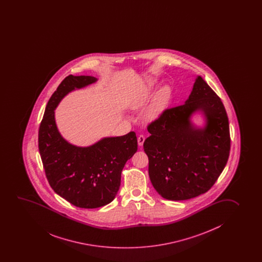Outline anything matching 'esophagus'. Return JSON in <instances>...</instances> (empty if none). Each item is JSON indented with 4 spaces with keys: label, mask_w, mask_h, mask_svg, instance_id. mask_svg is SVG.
Returning a JSON list of instances; mask_svg holds the SVG:
<instances>
[{
    "label": "esophagus",
    "mask_w": 262,
    "mask_h": 262,
    "mask_svg": "<svg viewBox=\"0 0 262 262\" xmlns=\"http://www.w3.org/2000/svg\"><path fill=\"white\" fill-rule=\"evenodd\" d=\"M145 141V137L143 135H140V136L138 137V144L139 146H142L143 143H144Z\"/></svg>",
    "instance_id": "1"
}]
</instances>
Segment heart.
<instances>
[{"instance_id": "heart-1", "label": "heart", "mask_w": 262, "mask_h": 262, "mask_svg": "<svg viewBox=\"0 0 262 262\" xmlns=\"http://www.w3.org/2000/svg\"><path fill=\"white\" fill-rule=\"evenodd\" d=\"M158 81L156 79H149L145 81L134 96L132 107L133 109H140L148 105L152 100L148 112L149 119H156L166 110L167 105L170 102L172 92L167 84L161 85L158 91L154 94Z\"/></svg>"}]
</instances>
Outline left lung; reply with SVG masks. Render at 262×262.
<instances>
[{
  "instance_id": "8db88e82",
  "label": "left lung",
  "mask_w": 262,
  "mask_h": 262,
  "mask_svg": "<svg viewBox=\"0 0 262 262\" xmlns=\"http://www.w3.org/2000/svg\"><path fill=\"white\" fill-rule=\"evenodd\" d=\"M203 119L196 126L195 114ZM144 141L148 176L156 191L167 200L181 201L207 192L227 163L230 129L221 99L198 76L188 98L164 112L148 127Z\"/></svg>"
}]
</instances>
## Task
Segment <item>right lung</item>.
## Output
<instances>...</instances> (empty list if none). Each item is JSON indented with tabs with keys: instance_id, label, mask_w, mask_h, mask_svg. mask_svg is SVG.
<instances>
[{
	"instance_id": "obj_1",
	"label": "right lung",
	"mask_w": 262,
	"mask_h": 262,
	"mask_svg": "<svg viewBox=\"0 0 262 262\" xmlns=\"http://www.w3.org/2000/svg\"><path fill=\"white\" fill-rule=\"evenodd\" d=\"M97 80L91 76H67L48 102L38 130V149L50 186L80 208H98L114 200L122 168L138 149L134 132L104 137L88 147L72 144L61 135L55 117L58 104L69 93Z\"/></svg>"
}]
</instances>
